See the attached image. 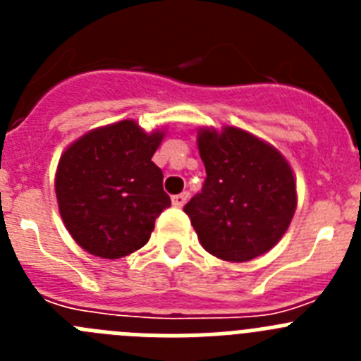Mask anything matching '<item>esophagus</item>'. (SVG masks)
Masks as SVG:
<instances>
[{
    "label": "esophagus",
    "mask_w": 361,
    "mask_h": 361,
    "mask_svg": "<svg viewBox=\"0 0 361 361\" xmlns=\"http://www.w3.org/2000/svg\"><path fill=\"white\" fill-rule=\"evenodd\" d=\"M188 197H190V193H186V191H184V193H178V195L171 197V202H173L175 208H183L184 204H186Z\"/></svg>",
    "instance_id": "34e87169"
}]
</instances>
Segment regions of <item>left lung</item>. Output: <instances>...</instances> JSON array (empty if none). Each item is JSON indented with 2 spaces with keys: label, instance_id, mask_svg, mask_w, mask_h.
Masks as SVG:
<instances>
[{
  "label": "left lung",
  "instance_id": "1",
  "mask_svg": "<svg viewBox=\"0 0 361 361\" xmlns=\"http://www.w3.org/2000/svg\"><path fill=\"white\" fill-rule=\"evenodd\" d=\"M202 191L184 206L202 247L228 262L269 251L291 224L296 186L282 153L244 130L199 132Z\"/></svg>",
  "mask_w": 361,
  "mask_h": 361
}]
</instances>
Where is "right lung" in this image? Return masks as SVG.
<instances>
[{
	"mask_svg": "<svg viewBox=\"0 0 361 361\" xmlns=\"http://www.w3.org/2000/svg\"><path fill=\"white\" fill-rule=\"evenodd\" d=\"M164 133L121 121L66 148L56 173L59 213L73 240L101 258H121L149 240L170 208L162 171L152 161Z\"/></svg>",
	"mask_w": 361,
	"mask_h": 361,
	"instance_id": "obj_1",
	"label": "right lung"
}]
</instances>
